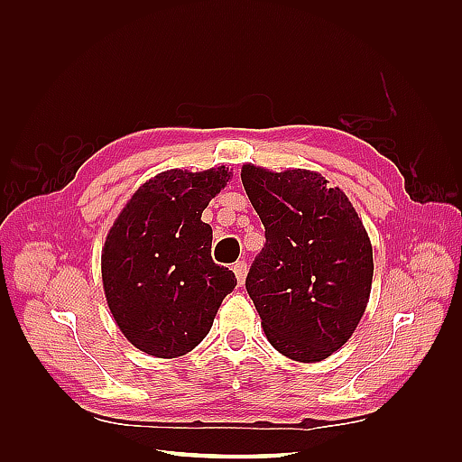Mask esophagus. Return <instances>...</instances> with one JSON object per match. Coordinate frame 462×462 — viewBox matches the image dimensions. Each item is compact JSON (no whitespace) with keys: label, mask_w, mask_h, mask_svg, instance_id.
<instances>
[{"label":"esophagus","mask_w":462,"mask_h":462,"mask_svg":"<svg viewBox=\"0 0 462 462\" xmlns=\"http://www.w3.org/2000/svg\"><path fill=\"white\" fill-rule=\"evenodd\" d=\"M233 272H235V277H236V283H239V287H241L245 283V277H246V262L245 260L235 262Z\"/></svg>","instance_id":"1"}]
</instances>
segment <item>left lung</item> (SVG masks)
<instances>
[{
    "mask_svg": "<svg viewBox=\"0 0 462 462\" xmlns=\"http://www.w3.org/2000/svg\"><path fill=\"white\" fill-rule=\"evenodd\" d=\"M241 179L265 229L245 283L265 337L287 358L324 360L351 339L366 310L368 233L346 194L316 171L246 163Z\"/></svg>",
    "mask_w": 462,
    "mask_h": 462,
    "instance_id": "1",
    "label": "left lung"
}]
</instances>
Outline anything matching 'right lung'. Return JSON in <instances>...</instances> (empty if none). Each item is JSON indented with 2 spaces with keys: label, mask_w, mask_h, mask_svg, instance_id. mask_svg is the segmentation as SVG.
I'll return each instance as SVG.
<instances>
[{
  "label": "right lung",
  "mask_w": 462,
  "mask_h": 462,
  "mask_svg": "<svg viewBox=\"0 0 462 462\" xmlns=\"http://www.w3.org/2000/svg\"><path fill=\"white\" fill-rule=\"evenodd\" d=\"M229 179L226 165L158 173L133 194L107 233L106 300L121 333L146 355L190 353L236 285L235 273L212 260V227L202 221L204 208Z\"/></svg>",
  "instance_id": "right-lung-1"
}]
</instances>
